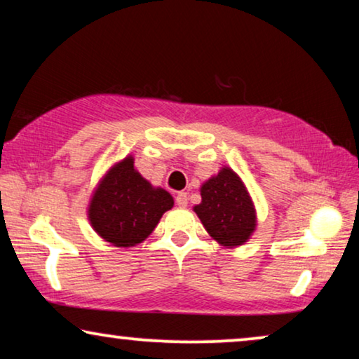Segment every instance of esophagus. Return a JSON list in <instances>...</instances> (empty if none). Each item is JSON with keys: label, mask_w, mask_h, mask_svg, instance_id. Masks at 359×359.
<instances>
[{"label": "esophagus", "mask_w": 359, "mask_h": 359, "mask_svg": "<svg viewBox=\"0 0 359 359\" xmlns=\"http://www.w3.org/2000/svg\"><path fill=\"white\" fill-rule=\"evenodd\" d=\"M175 203L178 208H186L188 205V194L186 193H178L175 198Z\"/></svg>", "instance_id": "esophagus-1"}]
</instances>
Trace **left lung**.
Returning <instances> with one entry per match:
<instances>
[{
    "mask_svg": "<svg viewBox=\"0 0 359 359\" xmlns=\"http://www.w3.org/2000/svg\"><path fill=\"white\" fill-rule=\"evenodd\" d=\"M199 205L194 212L210 237L224 247H238L247 242L257 225L252 199L242 180L230 168L205 181L201 188Z\"/></svg>",
    "mask_w": 359,
    "mask_h": 359,
    "instance_id": "1",
    "label": "left lung"
}]
</instances>
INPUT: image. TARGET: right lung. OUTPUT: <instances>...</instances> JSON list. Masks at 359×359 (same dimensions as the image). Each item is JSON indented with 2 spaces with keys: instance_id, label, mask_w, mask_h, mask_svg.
Returning a JSON list of instances; mask_svg holds the SVG:
<instances>
[{
  "instance_id": "right-lung-1",
  "label": "right lung",
  "mask_w": 359,
  "mask_h": 359,
  "mask_svg": "<svg viewBox=\"0 0 359 359\" xmlns=\"http://www.w3.org/2000/svg\"><path fill=\"white\" fill-rule=\"evenodd\" d=\"M171 208V194L142 178L134 168V158L127 156L102 178L93 194L88 217L106 242L127 248L144 242Z\"/></svg>"
}]
</instances>
